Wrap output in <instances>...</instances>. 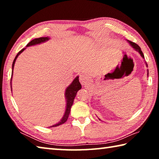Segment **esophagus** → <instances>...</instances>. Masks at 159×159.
I'll list each match as a JSON object with an SVG mask.
<instances>
[{
  "label": "esophagus",
  "mask_w": 159,
  "mask_h": 159,
  "mask_svg": "<svg viewBox=\"0 0 159 159\" xmlns=\"http://www.w3.org/2000/svg\"><path fill=\"white\" fill-rule=\"evenodd\" d=\"M79 80H80V83H81L83 85H85L87 84L88 83H89L90 79H89V78L86 76V75L81 74L79 76Z\"/></svg>",
  "instance_id": "34e87169"
}]
</instances>
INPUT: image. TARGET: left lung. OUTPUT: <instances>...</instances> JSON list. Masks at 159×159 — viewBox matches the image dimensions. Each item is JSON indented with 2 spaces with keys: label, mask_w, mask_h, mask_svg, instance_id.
Instances as JSON below:
<instances>
[{
  "label": "left lung",
  "mask_w": 159,
  "mask_h": 159,
  "mask_svg": "<svg viewBox=\"0 0 159 159\" xmlns=\"http://www.w3.org/2000/svg\"><path fill=\"white\" fill-rule=\"evenodd\" d=\"M129 43H130V45L133 47V48H134V49H135L137 51H138V52H139V54H140V55H141L142 57L144 58V57L143 52H142V51L141 50L140 47H139L138 44H136L135 43H133V42H132V41H129Z\"/></svg>",
  "instance_id": "1"
}]
</instances>
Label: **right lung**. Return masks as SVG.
Instances as JSON below:
<instances>
[{"label": "right lung", "instance_id": "add662e5", "mask_svg": "<svg viewBox=\"0 0 159 159\" xmlns=\"http://www.w3.org/2000/svg\"><path fill=\"white\" fill-rule=\"evenodd\" d=\"M48 40H49V38L48 37H41V38H39V39H35L34 40H32L31 41L29 42V43L26 45V46L29 47V46H31V45L39 44L41 43L48 41ZM25 48H23V49L21 50L20 52L17 53V55H16V57L12 63V73H13V68H14L15 61L17 60L18 55H20L21 52H22L23 51L25 50ZM12 74L11 76V80H12ZM80 88H81V85H80V83H79V77L77 76L76 79L74 80V81L72 82L71 84L70 85L66 90L65 96L66 98V111H65V113H64L63 118H61V120L58 123H57V124L53 125L52 126H50V127H57V126L63 124V123H64L66 121V120L68 119L69 113H70V111H71V107L72 106V104H73L75 97H76L77 92L80 89Z\"/></svg>", "mask_w": 159, "mask_h": 159}]
</instances>
